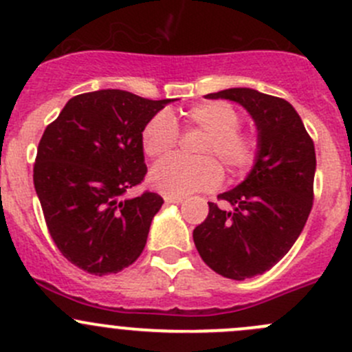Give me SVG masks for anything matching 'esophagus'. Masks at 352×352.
<instances>
[{"instance_id": "obj_1", "label": "esophagus", "mask_w": 352, "mask_h": 352, "mask_svg": "<svg viewBox=\"0 0 352 352\" xmlns=\"http://www.w3.org/2000/svg\"><path fill=\"white\" fill-rule=\"evenodd\" d=\"M164 200H166V204H179V201H183V197H175V195H166Z\"/></svg>"}]
</instances>
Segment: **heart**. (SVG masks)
<instances>
[{
    "instance_id": "1",
    "label": "heart",
    "mask_w": 352,
    "mask_h": 352,
    "mask_svg": "<svg viewBox=\"0 0 352 352\" xmlns=\"http://www.w3.org/2000/svg\"><path fill=\"white\" fill-rule=\"evenodd\" d=\"M183 121L186 128L204 131L205 138L195 151L198 159L173 155L154 166L151 183L162 193L183 197L217 188L222 181V169L212 157L219 159L232 175L250 171L258 161L262 151L258 135L239 128L241 114L231 102L208 100L195 104L184 111ZM140 140L144 154L159 159L175 151L179 131L173 118L162 111L145 123Z\"/></svg>"
}]
</instances>
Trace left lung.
<instances>
[{
    "label": "left lung",
    "mask_w": 352,
    "mask_h": 352,
    "mask_svg": "<svg viewBox=\"0 0 352 352\" xmlns=\"http://www.w3.org/2000/svg\"><path fill=\"white\" fill-rule=\"evenodd\" d=\"M208 99L239 102L255 120L258 161L241 184L219 195L231 208L208 201L193 229L201 260L219 276L245 280L272 269L301 234L313 207L315 145L287 100L253 89H228Z\"/></svg>",
    "instance_id": "1"
}]
</instances>
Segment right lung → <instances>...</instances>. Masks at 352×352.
<instances>
[{
    "label": "right lung",
    "instance_id": "add662e5",
    "mask_svg": "<svg viewBox=\"0 0 352 352\" xmlns=\"http://www.w3.org/2000/svg\"><path fill=\"white\" fill-rule=\"evenodd\" d=\"M168 102L118 89L80 94L44 130L34 186L54 245L78 269L118 274L144 252L164 200L123 195L147 175L142 128Z\"/></svg>",
    "mask_w": 352,
    "mask_h": 352
}]
</instances>
